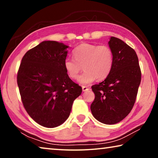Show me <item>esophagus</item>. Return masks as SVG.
Masks as SVG:
<instances>
[{
	"instance_id": "34e87169",
	"label": "esophagus",
	"mask_w": 158,
	"mask_h": 158,
	"mask_svg": "<svg viewBox=\"0 0 158 158\" xmlns=\"http://www.w3.org/2000/svg\"><path fill=\"white\" fill-rule=\"evenodd\" d=\"M89 88H88L87 86H84V85H83V86H82V90H83V91H87V90H89Z\"/></svg>"
}]
</instances>
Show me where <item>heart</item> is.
<instances>
[{"mask_svg": "<svg viewBox=\"0 0 158 158\" xmlns=\"http://www.w3.org/2000/svg\"><path fill=\"white\" fill-rule=\"evenodd\" d=\"M74 58H66L64 68L69 78L75 79L82 85H89L97 79L103 80L110 74L114 65V53L107 45L84 43L73 50Z\"/></svg>", "mask_w": 158, "mask_h": 158, "instance_id": "b5f03b06", "label": "heart"}]
</instances>
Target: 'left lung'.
Returning <instances> with one entry per match:
<instances>
[{"label": "left lung", "instance_id": "obj_1", "mask_svg": "<svg viewBox=\"0 0 158 158\" xmlns=\"http://www.w3.org/2000/svg\"><path fill=\"white\" fill-rule=\"evenodd\" d=\"M114 53V65L102 82L92 85L95 100L90 105L93 116L104 124L121 121L135 105L141 73L137 53L117 37L108 42Z\"/></svg>", "mask_w": 158, "mask_h": 158}]
</instances>
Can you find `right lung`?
<instances>
[{
  "mask_svg": "<svg viewBox=\"0 0 158 158\" xmlns=\"http://www.w3.org/2000/svg\"><path fill=\"white\" fill-rule=\"evenodd\" d=\"M68 47L56 41H43L21 60L17 73L21 101L29 116L42 126L63 124L82 92L64 68Z\"/></svg>",
  "mask_w": 158,
  "mask_h": 158,
  "instance_id": "right-lung-1",
  "label": "right lung"
}]
</instances>
